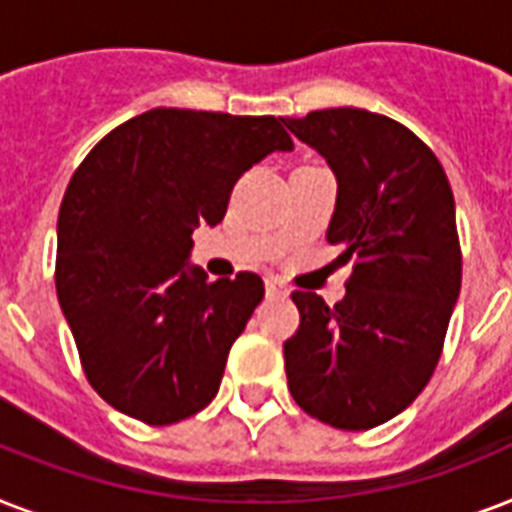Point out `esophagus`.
<instances>
[{"label":"esophagus","instance_id":"34e87169","mask_svg":"<svg viewBox=\"0 0 512 512\" xmlns=\"http://www.w3.org/2000/svg\"><path fill=\"white\" fill-rule=\"evenodd\" d=\"M265 292H268V295L271 297H287L289 295V289H287V284H284V281L281 279H265Z\"/></svg>","mask_w":512,"mask_h":512}]
</instances>
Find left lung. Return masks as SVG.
<instances>
[{
	"label": "left lung",
	"mask_w": 512,
	"mask_h": 512,
	"mask_svg": "<svg viewBox=\"0 0 512 512\" xmlns=\"http://www.w3.org/2000/svg\"><path fill=\"white\" fill-rule=\"evenodd\" d=\"M337 177L327 241L353 260L345 297L292 292L300 327L284 342L297 406L340 430L401 414L436 372L462 284L452 185L409 127L364 108L284 119Z\"/></svg>",
	"instance_id": "left-lung-1"
}]
</instances>
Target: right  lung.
<instances>
[{"mask_svg": "<svg viewBox=\"0 0 512 512\" xmlns=\"http://www.w3.org/2000/svg\"><path fill=\"white\" fill-rule=\"evenodd\" d=\"M292 138L276 116L154 108L76 167L58 215L55 289L84 377L146 425L215 398L225 358L263 300L252 271H185L196 225L225 217L236 180Z\"/></svg>", "mask_w": 512, "mask_h": 512, "instance_id": "add662e5", "label": "right lung"}]
</instances>
